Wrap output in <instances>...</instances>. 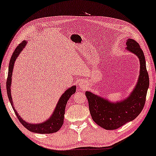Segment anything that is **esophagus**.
<instances>
[{"label":"esophagus","instance_id":"obj_1","mask_svg":"<svg viewBox=\"0 0 156 156\" xmlns=\"http://www.w3.org/2000/svg\"><path fill=\"white\" fill-rule=\"evenodd\" d=\"M78 85H79V87H84L85 84H84V83H83V82H80V83L78 84Z\"/></svg>","mask_w":156,"mask_h":156}]
</instances>
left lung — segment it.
<instances>
[{
    "mask_svg": "<svg viewBox=\"0 0 156 156\" xmlns=\"http://www.w3.org/2000/svg\"><path fill=\"white\" fill-rule=\"evenodd\" d=\"M126 45L127 50L137 56L140 61L138 83L128 98L119 103L113 104L91 92H85L92 120L106 129H118L135 119L143 110L146 102L149 78L144 55L139 43L133 39H128Z\"/></svg>",
    "mask_w": 156,
    "mask_h": 156,
    "instance_id": "1",
    "label": "left lung"
}]
</instances>
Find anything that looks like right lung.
Instances as JSON below:
<instances>
[{"instance_id": "right-lung-1", "label": "right lung", "mask_w": 156, "mask_h": 156, "mask_svg": "<svg viewBox=\"0 0 156 156\" xmlns=\"http://www.w3.org/2000/svg\"><path fill=\"white\" fill-rule=\"evenodd\" d=\"M27 45V41H23L22 43L19 44L17 47L15 48V51L12 53L11 59L10 60V64H9V69H8V78L6 80V88H7V94H8V97L9 98V100L11 104V105L13 107L12 100L11 94H10V86H11V80H12V74L13 67H14V63H15L16 59H17L18 55L20 53L22 52V50L24 48L25 45ZM76 87L73 86L67 90L62 97H60L59 101L56 108L53 113L52 115L51 116L50 119L48 120L43 123H40V124H30L25 122L20 116L18 115L15 109V113L18 120L23 125V126L26 127V128L29 130V131L36 132V133H40V134H51L54 133V132H57L60 128H61L62 125L64 123V113H65V108H66V105L67 104V101L70 98L72 94H73L76 92Z\"/></svg>"}]
</instances>
